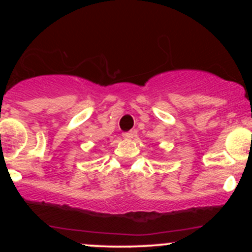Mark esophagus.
Listing matches in <instances>:
<instances>
[{"label":"esophagus","mask_w":252,"mask_h":252,"mask_svg":"<svg viewBox=\"0 0 252 252\" xmlns=\"http://www.w3.org/2000/svg\"><path fill=\"white\" fill-rule=\"evenodd\" d=\"M123 138H126V140H130V138H132V136H134V134H132L131 131H128V132H123Z\"/></svg>","instance_id":"obj_1"}]
</instances>
